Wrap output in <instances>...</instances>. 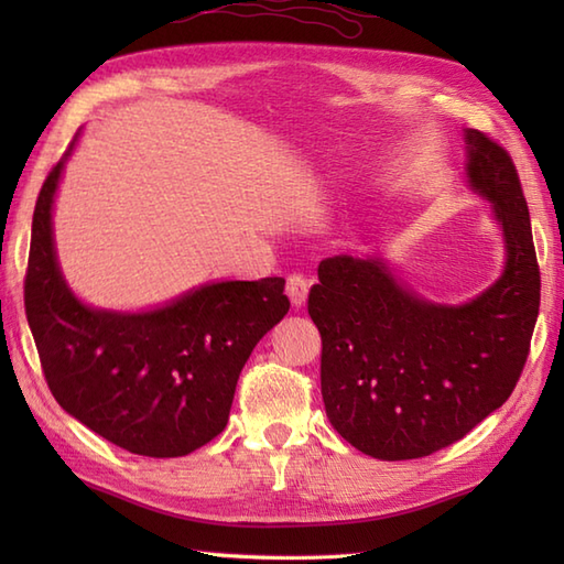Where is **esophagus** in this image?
Returning a JSON list of instances; mask_svg holds the SVG:
<instances>
[{"label":"esophagus","instance_id":"1","mask_svg":"<svg viewBox=\"0 0 564 564\" xmlns=\"http://www.w3.org/2000/svg\"><path fill=\"white\" fill-rule=\"evenodd\" d=\"M307 291H310V283H307V279H305L303 273H291V275H289V281H285V293H289L291 303H293L295 307L305 305Z\"/></svg>","mask_w":564,"mask_h":564}]
</instances>
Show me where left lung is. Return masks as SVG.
<instances>
[{
	"label": "left lung",
	"mask_w": 564,
	"mask_h": 564,
	"mask_svg": "<svg viewBox=\"0 0 564 564\" xmlns=\"http://www.w3.org/2000/svg\"><path fill=\"white\" fill-rule=\"evenodd\" d=\"M467 184L505 235L499 279L470 303L406 291L382 259L319 261L307 313L322 337V400L339 436L380 460L460 441L517 388L541 307L531 215L509 152L465 128Z\"/></svg>",
	"instance_id": "left-lung-1"
}]
</instances>
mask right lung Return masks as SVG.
Instances as JSON below:
<instances>
[{
  "label": "right lung",
  "instance_id": "right-lung-1",
  "mask_svg": "<svg viewBox=\"0 0 564 564\" xmlns=\"http://www.w3.org/2000/svg\"><path fill=\"white\" fill-rule=\"evenodd\" d=\"M65 160L35 200L23 283L47 388L67 414L116 446L150 458L188 455L225 429L249 354L289 313L285 281L206 283L148 313L84 305L53 242Z\"/></svg>",
  "mask_w": 564,
  "mask_h": 564
}]
</instances>
